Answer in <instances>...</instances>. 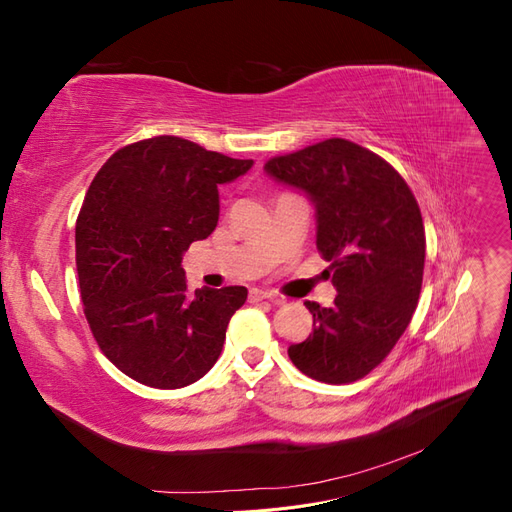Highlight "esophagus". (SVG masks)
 Masks as SVG:
<instances>
[{"instance_id":"obj_1","label":"esophagus","mask_w":512,"mask_h":512,"mask_svg":"<svg viewBox=\"0 0 512 512\" xmlns=\"http://www.w3.org/2000/svg\"><path fill=\"white\" fill-rule=\"evenodd\" d=\"M273 301L275 299V294L273 292H269V290H260V288H252L250 290V294H247V301L250 303H258V301Z\"/></svg>"}]
</instances>
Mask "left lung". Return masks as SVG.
Segmentation results:
<instances>
[{
	"label": "left lung",
	"instance_id": "left-lung-1",
	"mask_svg": "<svg viewBox=\"0 0 512 512\" xmlns=\"http://www.w3.org/2000/svg\"><path fill=\"white\" fill-rule=\"evenodd\" d=\"M267 173L303 190L316 207V247L337 297L307 301L314 331L288 348L305 376L348 384L378 367L404 335L425 269L421 209L397 170L346 138L271 158Z\"/></svg>",
	"mask_w": 512,
	"mask_h": 512
}]
</instances>
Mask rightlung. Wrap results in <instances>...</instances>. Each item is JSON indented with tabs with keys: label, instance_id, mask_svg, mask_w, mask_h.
<instances>
[{
	"label": "right lung",
	"instance_id": "add662e5",
	"mask_svg": "<svg viewBox=\"0 0 512 512\" xmlns=\"http://www.w3.org/2000/svg\"><path fill=\"white\" fill-rule=\"evenodd\" d=\"M179 136L121 147L76 220L83 312L104 356L153 389H181L218 361L245 286L188 292L183 252L218 226V185L252 168Z\"/></svg>",
	"mask_w": 512,
	"mask_h": 512
}]
</instances>
